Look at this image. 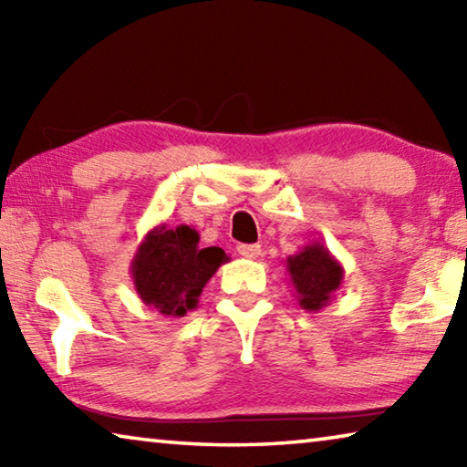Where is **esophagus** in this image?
Masks as SVG:
<instances>
[{"label":"esophagus","mask_w":467,"mask_h":467,"mask_svg":"<svg viewBox=\"0 0 467 467\" xmlns=\"http://www.w3.org/2000/svg\"><path fill=\"white\" fill-rule=\"evenodd\" d=\"M236 251H239V255L247 257V259H257L259 255H262V247H259V244H239Z\"/></svg>","instance_id":"obj_1"}]
</instances>
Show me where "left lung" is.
<instances>
[{
    "mask_svg": "<svg viewBox=\"0 0 467 467\" xmlns=\"http://www.w3.org/2000/svg\"><path fill=\"white\" fill-rule=\"evenodd\" d=\"M286 272L292 295L305 311H321L342 286L344 267L319 241L306 243L303 249L286 259Z\"/></svg>",
    "mask_w": 467,
    "mask_h": 467,
    "instance_id": "obj_1",
    "label": "left lung"
}]
</instances>
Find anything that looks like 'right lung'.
Instances as JSON below:
<instances>
[{
  "label": "right lung",
  "instance_id": "right-lung-1",
  "mask_svg": "<svg viewBox=\"0 0 467 467\" xmlns=\"http://www.w3.org/2000/svg\"><path fill=\"white\" fill-rule=\"evenodd\" d=\"M228 262L220 247H200L195 228L154 226L131 259V280L141 303L164 317H185L200 303L202 290Z\"/></svg>",
  "mask_w": 467,
  "mask_h": 467
}]
</instances>
